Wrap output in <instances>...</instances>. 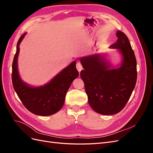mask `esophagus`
<instances>
[{"label":"esophagus","mask_w":153,"mask_h":153,"mask_svg":"<svg viewBox=\"0 0 153 153\" xmlns=\"http://www.w3.org/2000/svg\"><path fill=\"white\" fill-rule=\"evenodd\" d=\"M76 67L77 70L78 71V72H79V73L82 71V68H82V64H81V63H80V62H78V63H76Z\"/></svg>","instance_id":"34e87169"}]
</instances>
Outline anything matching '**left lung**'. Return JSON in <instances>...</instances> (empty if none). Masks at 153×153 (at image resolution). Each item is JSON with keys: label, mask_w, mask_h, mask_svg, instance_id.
Listing matches in <instances>:
<instances>
[{"label": "left lung", "mask_w": 153, "mask_h": 153, "mask_svg": "<svg viewBox=\"0 0 153 153\" xmlns=\"http://www.w3.org/2000/svg\"><path fill=\"white\" fill-rule=\"evenodd\" d=\"M117 40L110 46L121 52L123 61L118 69H110L99 55L80 58L84 70L80 76L84 82L88 102L96 112L113 115L121 111L130 98L137 82V60L127 36L122 31Z\"/></svg>", "instance_id": "left-lung-1"}]
</instances>
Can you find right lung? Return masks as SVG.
I'll list each match as a JSON object with an SVG mask.
<instances>
[{
	"label": "right lung",
	"mask_w": 153,
	"mask_h": 153,
	"mask_svg": "<svg viewBox=\"0 0 153 153\" xmlns=\"http://www.w3.org/2000/svg\"><path fill=\"white\" fill-rule=\"evenodd\" d=\"M25 34L18 40L16 52L12 64V83L13 88L25 107L32 114L47 116L57 112L64 103L66 92L72 82L78 76L76 62L54 77L48 84L40 87H31L23 82L18 71L17 59L19 45Z\"/></svg>",
	"instance_id": "obj_1"
}]
</instances>
